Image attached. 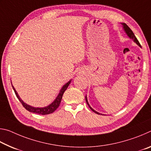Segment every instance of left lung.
<instances>
[{"label":"left lung","mask_w":151,"mask_h":151,"mask_svg":"<svg viewBox=\"0 0 151 151\" xmlns=\"http://www.w3.org/2000/svg\"><path fill=\"white\" fill-rule=\"evenodd\" d=\"M122 24L123 25V28H124V30H125V32H126V33L127 34V35L129 36V37L131 38V39H132V40H134V42H135L137 43V44L139 46V47H141V45H140V44L139 43V40H137V39L136 38V37H135V35H134V34L133 33V32L132 31V30L130 29V28L128 27V25L127 24H125V23H122ZM85 99H86V103H87V104L88 105V106H89V108H90L92 111H93L94 112H95V113H96V114H100V113H99L98 112H96V111H94V110H93V109L91 108V106L89 105V104H88V101H87V99H86V96L85 97Z\"/></svg>","instance_id":"1"}]
</instances>
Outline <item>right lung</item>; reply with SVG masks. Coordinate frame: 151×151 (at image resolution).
<instances>
[{
  "label": "right lung",
  "mask_w": 151,
  "mask_h": 151,
  "mask_svg": "<svg viewBox=\"0 0 151 151\" xmlns=\"http://www.w3.org/2000/svg\"><path fill=\"white\" fill-rule=\"evenodd\" d=\"M70 81H68L67 83L65 84V85L63 86V88H61V90L60 91V93L58 94V95L57 96V97L56 98L55 101L53 102L52 103H51L50 105H48L47 106L43 107V108H36V107H33V106H31L30 105H28L27 104L24 103V102L22 101L21 99H20V98L19 96V94H18L16 90L14 89V86L12 85V88H13V90L14 91L15 94H16V96L18 98V99H19V101L22 104V106H23L24 108L27 110V111H29V112H33V113H37V114L45 115V114L52 113L53 112L57 109V108L59 106L60 104V102H61V100H62L63 94H64V93H65V91H66V89L67 88L68 85H70Z\"/></svg>",
  "instance_id": "add662e5"
}]
</instances>
